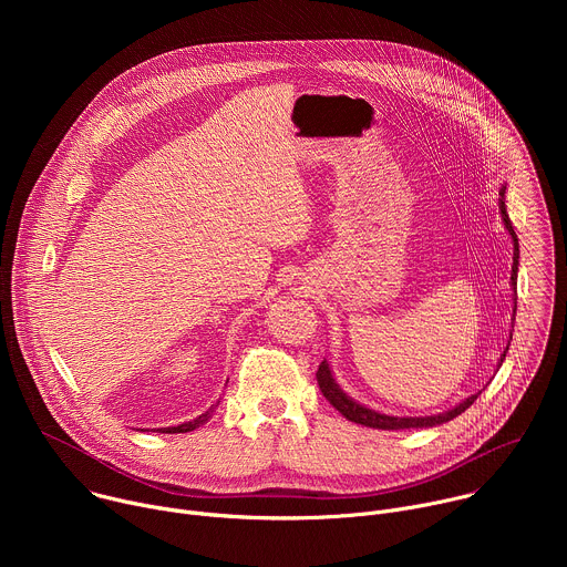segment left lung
<instances>
[{"label": "left lung", "instance_id": "obj_1", "mask_svg": "<svg viewBox=\"0 0 567 567\" xmlns=\"http://www.w3.org/2000/svg\"><path fill=\"white\" fill-rule=\"evenodd\" d=\"M501 197H505V188L501 190ZM501 213H503V221L514 239V267H512V285L516 289V274H518V237L514 233V226L509 221V215H507V208H505V202L501 199ZM503 359L505 354L501 357V365H503ZM316 381H318V388L322 392V396H326L332 406L350 422H357L361 426H370V429H383V431H396V429H424V426H437V424H444L457 415H462L471 403L477 399V394H471L468 399H464L460 406H455L453 411L449 413H442V415H433V417H390V415H381V413H374L365 406H361V403L352 401L332 379V372H330V365L328 361H322L318 365V372H316Z\"/></svg>", "mask_w": 567, "mask_h": 567}]
</instances>
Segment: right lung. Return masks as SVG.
Segmentation results:
<instances>
[{
    "instance_id": "obj_1",
    "label": "right lung",
    "mask_w": 567,
    "mask_h": 567,
    "mask_svg": "<svg viewBox=\"0 0 567 567\" xmlns=\"http://www.w3.org/2000/svg\"><path fill=\"white\" fill-rule=\"evenodd\" d=\"M210 415H213V409L206 411L204 415H199V417L193 420V422H186V424H179V426H171V429H164V431H166V433H188V431H195L197 426H202L204 422H208Z\"/></svg>"
}]
</instances>
